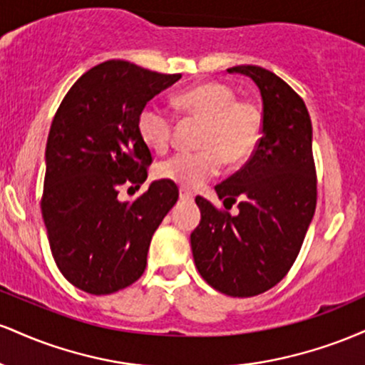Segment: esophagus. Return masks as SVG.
<instances>
[{
    "instance_id": "34e87169",
    "label": "esophagus",
    "mask_w": 365,
    "mask_h": 365,
    "mask_svg": "<svg viewBox=\"0 0 365 365\" xmlns=\"http://www.w3.org/2000/svg\"><path fill=\"white\" fill-rule=\"evenodd\" d=\"M180 200H182V202H192V200H194V194L185 190V188H182V190H180Z\"/></svg>"
}]
</instances>
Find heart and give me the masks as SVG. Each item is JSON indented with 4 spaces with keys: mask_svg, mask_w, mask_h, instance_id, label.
Instances as JSON below:
<instances>
[{
    "mask_svg": "<svg viewBox=\"0 0 365 365\" xmlns=\"http://www.w3.org/2000/svg\"><path fill=\"white\" fill-rule=\"evenodd\" d=\"M175 104L187 115L204 120L195 153H178L156 166V177L182 188L202 187L220 175L225 158L240 163L252 154L262 130L259 108L238 101L235 91L220 82H206L180 92ZM173 118L165 108L150 103L137 118V132L153 153H165L171 140Z\"/></svg>",
    "mask_w": 365,
    "mask_h": 365,
    "instance_id": "1",
    "label": "heart"
}]
</instances>
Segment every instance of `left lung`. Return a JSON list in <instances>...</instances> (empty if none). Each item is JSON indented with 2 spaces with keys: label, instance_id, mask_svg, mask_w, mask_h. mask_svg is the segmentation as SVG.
<instances>
[{
  "label": "left lung",
  "instance_id": "8db88e82",
  "mask_svg": "<svg viewBox=\"0 0 365 365\" xmlns=\"http://www.w3.org/2000/svg\"><path fill=\"white\" fill-rule=\"evenodd\" d=\"M226 72L252 78L261 92V140L244 168L215 187L223 204L237 202V216L195 197L200 223L190 247L212 288L254 297L288 273L316 211L312 125L302 98L276 73L255 65Z\"/></svg>",
  "mask_w": 365,
  "mask_h": 365
}]
</instances>
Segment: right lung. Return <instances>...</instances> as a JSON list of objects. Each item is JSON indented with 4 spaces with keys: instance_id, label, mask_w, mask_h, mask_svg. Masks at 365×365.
<instances>
[{
    "instance_id": "right-lung-1",
    "label": "right lung",
    "mask_w": 365,
    "mask_h": 365,
    "mask_svg": "<svg viewBox=\"0 0 365 365\" xmlns=\"http://www.w3.org/2000/svg\"><path fill=\"white\" fill-rule=\"evenodd\" d=\"M180 77L104 61L73 83L54 115L41 209L58 269L78 290L110 295L144 273L150 238L178 188L153 182L133 202H121L118 192L148 180L153 158L137 118Z\"/></svg>"
}]
</instances>
